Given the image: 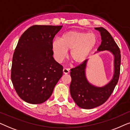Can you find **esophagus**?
I'll return each instance as SVG.
<instances>
[{
  "mask_svg": "<svg viewBox=\"0 0 130 130\" xmlns=\"http://www.w3.org/2000/svg\"><path fill=\"white\" fill-rule=\"evenodd\" d=\"M63 72L64 74H69V72H70V71L68 69H66V68H64L63 70Z\"/></svg>",
  "mask_w": 130,
  "mask_h": 130,
  "instance_id": "esophagus-1",
  "label": "esophagus"
}]
</instances>
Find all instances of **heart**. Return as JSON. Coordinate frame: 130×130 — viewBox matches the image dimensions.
<instances>
[{
	"label": "heart",
	"instance_id": "1",
	"mask_svg": "<svg viewBox=\"0 0 130 130\" xmlns=\"http://www.w3.org/2000/svg\"><path fill=\"white\" fill-rule=\"evenodd\" d=\"M98 42L95 34L71 31L62 35L60 40L56 39L51 44L55 60L61 63L70 50V57L76 64H82L88 59Z\"/></svg>",
	"mask_w": 130,
	"mask_h": 130
}]
</instances>
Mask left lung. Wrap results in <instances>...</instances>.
<instances>
[{
	"label": "left lung",
	"mask_w": 130,
	"mask_h": 130,
	"mask_svg": "<svg viewBox=\"0 0 130 130\" xmlns=\"http://www.w3.org/2000/svg\"><path fill=\"white\" fill-rule=\"evenodd\" d=\"M95 29L100 32L102 40L95 54L104 51L111 53L113 56V72L109 82L102 86H97L90 83L86 77L88 60L79 66L71 69V96L78 106L86 109L97 107L107 101L118 83L120 72L121 54L116 42L105 28L98 27Z\"/></svg>",
	"instance_id": "8db88e82"
}]
</instances>
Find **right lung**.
Instances as JSON below:
<instances>
[{"mask_svg":"<svg viewBox=\"0 0 130 130\" xmlns=\"http://www.w3.org/2000/svg\"><path fill=\"white\" fill-rule=\"evenodd\" d=\"M63 26L34 25L23 33L13 53L11 79L22 100L42 104L52 95L63 75V67L53 58V38Z\"/></svg>","mask_w":130,"mask_h":130,"instance_id":"add662e5","label":"right lung"}]
</instances>
